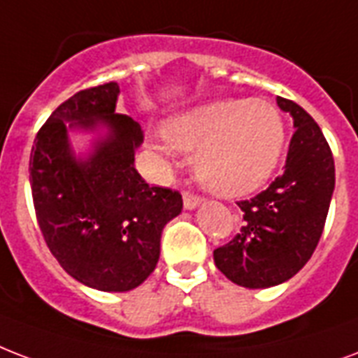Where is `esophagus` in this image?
I'll list each match as a JSON object with an SVG mask.
<instances>
[{
	"instance_id": "obj_1",
	"label": "esophagus",
	"mask_w": 358,
	"mask_h": 358,
	"mask_svg": "<svg viewBox=\"0 0 358 358\" xmlns=\"http://www.w3.org/2000/svg\"><path fill=\"white\" fill-rule=\"evenodd\" d=\"M201 201H203V199L199 197V195H195V193H191V191H184V206L187 210H193L195 206H199V204H201Z\"/></svg>"
}]
</instances>
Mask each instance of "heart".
Listing matches in <instances>:
<instances>
[{"label":"heart","mask_w":358,"mask_h":358,"mask_svg":"<svg viewBox=\"0 0 358 358\" xmlns=\"http://www.w3.org/2000/svg\"><path fill=\"white\" fill-rule=\"evenodd\" d=\"M174 148L195 154L204 187L225 197L248 195L276 171L285 148V124L263 99H217L176 114L163 127Z\"/></svg>","instance_id":"obj_1"}]
</instances>
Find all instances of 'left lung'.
<instances>
[{
  "label": "left lung",
  "instance_id": "obj_1",
  "mask_svg": "<svg viewBox=\"0 0 358 358\" xmlns=\"http://www.w3.org/2000/svg\"><path fill=\"white\" fill-rule=\"evenodd\" d=\"M294 120L285 171L255 197L238 201L240 233L214 250V263L236 285L272 287L310 261L323 233L332 191L334 157L315 120L294 101L278 97Z\"/></svg>",
  "mask_w": 358,
  "mask_h": 358
}]
</instances>
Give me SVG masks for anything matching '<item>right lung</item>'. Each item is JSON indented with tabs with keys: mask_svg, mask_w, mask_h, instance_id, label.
<instances>
[{
	"mask_svg": "<svg viewBox=\"0 0 358 358\" xmlns=\"http://www.w3.org/2000/svg\"><path fill=\"white\" fill-rule=\"evenodd\" d=\"M120 86L106 82L64 101L41 127L29 155L35 215L46 245L76 282L99 291H129L154 272L161 231L182 212V195L150 185L135 169L143 129L116 114ZM111 135L86 162L66 143V122Z\"/></svg>",
	"mask_w": 358,
	"mask_h": 358,
	"instance_id": "add662e5",
	"label": "right lung"
}]
</instances>
